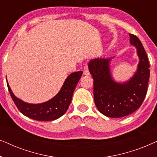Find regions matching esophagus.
Instances as JSON below:
<instances>
[{"mask_svg": "<svg viewBox=\"0 0 157 157\" xmlns=\"http://www.w3.org/2000/svg\"><path fill=\"white\" fill-rule=\"evenodd\" d=\"M83 74L84 75H89L90 74L89 68H88L87 66H85L84 68H83Z\"/></svg>", "mask_w": 157, "mask_h": 157, "instance_id": "obj_1", "label": "esophagus"}]
</instances>
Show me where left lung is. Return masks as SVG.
<instances>
[{"instance_id":"1","label":"left lung","mask_w":157,"mask_h":157,"mask_svg":"<svg viewBox=\"0 0 157 157\" xmlns=\"http://www.w3.org/2000/svg\"><path fill=\"white\" fill-rule=\"evenodd\" d=\"M130 44L136 49L139 61L136 71L126 82H117L110 71L111 58H96L89 62L94 79V102L102 114L111 118L126 117L137 110L147 95L149 63L140 40L129 33Z\"/></svg>"}]
</instances>
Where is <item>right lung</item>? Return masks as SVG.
<instances>
[{"instance_id":"right-lung-1","label":"right lung","mask_w":157,"mask_h":157,"mask_svg":"<svg viewBox=\"0 0 157 157\" xmlns=\"http://www.w3.org/2000/svg\"><path fill=\"white\" fill-rule=\"evenodd\" d=\"M82 74L81 71L71 73L66 78L59 93L51 99L41 104H29L23 101L14 95L8 81L7 86L13 101L23 115L37 121H53L62 117L68 110L73 94Z\"/></svg>"}]
</instances>
